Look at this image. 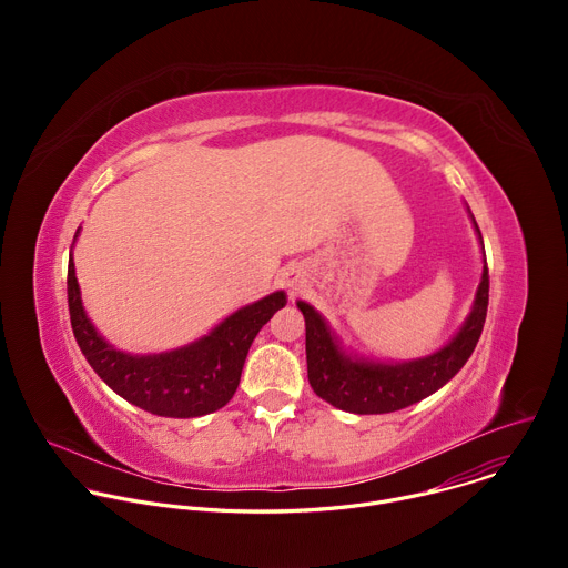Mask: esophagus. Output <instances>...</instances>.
<instances>
[{"mask_svg": "<svg viewBox=\"0 0 568 568\" xmlns=\"http://www.w3.org/2000/svg\"><path fill=\"white\" fill-rule=\"evenodd\" d=\"M301 283H303L301 274H296V272H287V274H285V285L290 287V292H292V294L301 287Z\"/></svg>", "mask_w": 568, "mask_h": 568, "instance_id": "34e87169", "label": "esophagus"}]
</instances>
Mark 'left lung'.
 <instances>
[{"label":"left lung","mask_w":568,"mask_h":568,"mask_svg":"<svg viewBox=\"0 0 568 568\" xmlns=\"http://www.w3.org/2000/svg\"><path fill=\"white\" fill-rule=\"evenodd\" d=\"M469 217L483 247L478 224L471 213ZM488 296L490 276L483 261L480 283L460 331L436 353L409 362H379L346 351L323 314L310 303L296 301L305 318V357L312 390L333 407L359 416L412 407L445 386L465 366L480 337L488 314Z\"/></svg>","instance_id":"left-lung-1"}]
</instances>
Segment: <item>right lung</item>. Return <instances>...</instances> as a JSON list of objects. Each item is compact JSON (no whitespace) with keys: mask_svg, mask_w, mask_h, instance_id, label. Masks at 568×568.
I'll return each mask as SVG.
<instances>
[{"mask_svg":"<svg viewBox=\"0 0 568 568\" xmlns=\"http://www.w3.org/2000/svg\"><path fill=\"white\" fill-rule=\"evenodd\" d=\"M80 229L75 231L78 237ZM67 301L73 337L97 375L134 407L164 418H197L233 397L247 353L265 323L287 303L283 290L235 310L217 326L173 351L130 355L114 348L90 321L73 267L67 270Z\"/></svg>","mask_w":568,"mask_h":568,"instance_id":"obj_1","label":"right lung"}]
</instances>
